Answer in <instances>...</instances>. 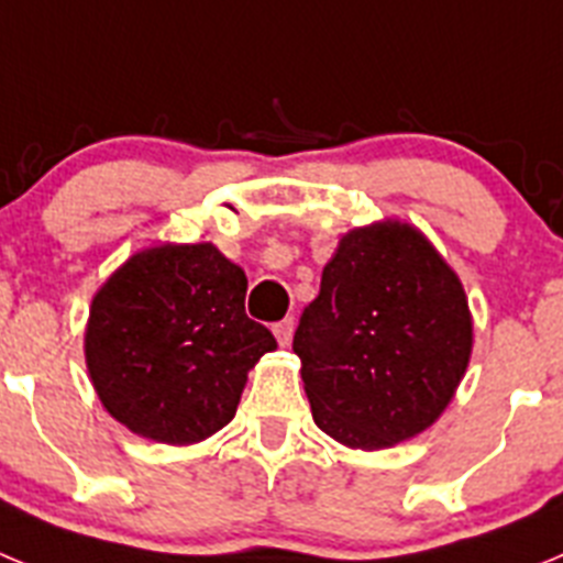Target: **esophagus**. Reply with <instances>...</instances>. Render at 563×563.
I'll return each mask as SVG.
<instances>
[{
    "label": "esophagus",
    "instance_id": "obj_1",
    "mask_svg": "<svg viewBox=\"0 0 563 563\" xmlns=\"http://www.w3.org/2000/svg\"><path fill=\"white\" fill-rule=\"evenodd\" d=\"M292 318H282V321H278V324H273V332H276V338H278V343H282V346H287V343L292 341Z\"/></svg>",
    "mask_w": 563,
    "mask_h": 563
}]
</instances>
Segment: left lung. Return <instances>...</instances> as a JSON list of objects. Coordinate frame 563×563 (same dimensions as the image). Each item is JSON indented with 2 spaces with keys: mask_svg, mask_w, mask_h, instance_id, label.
Wrapping results in <instances>:
<instances>
[{
  "mask_svg": "<svg viewBox=\"0 0 563 563\" xmlns=\"http://www.w3.org/2000/svg\"><path fill=\"white\" fill-rule=\"evenodd\" d=\"M312 417L352 449L429 429L471 357L465 290L420 231L346 233L292 335Z\"/></svg>",
  "mask_w": 563,
  "mask_h": 563,
  "instance_id": "8db88e82",
  "label": "left lung"
}]
</instances>
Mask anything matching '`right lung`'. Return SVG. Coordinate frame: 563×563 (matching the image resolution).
Instances as JSON below:
<instances>
[{
  "label": "right lung",
  "instance_id": "1",
  "mask_svg": "<svg viewBox=\"0 0 563 563\" xmlns=\"http://www.w3.org/2000/svg\"><path fill=\"white\" fill-rule=\"evenodd\" d=\"M247 278L213 245L132 256L92 298L87 366L114 420L186 445L233 420L247 369L276 338L245 312Z\"/></svg>",
  "mask_w": 563,
  "mask_h": 563
}]
</instances>
